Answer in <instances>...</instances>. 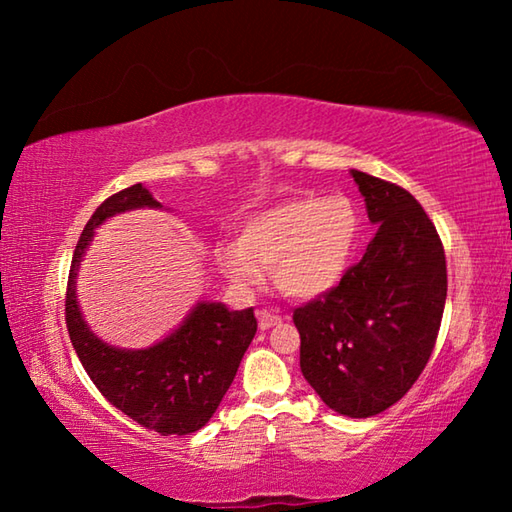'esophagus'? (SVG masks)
Here are the masks:
<instances>
[{
    "label": "esophagus",
    "mask_w": 512,
    "mask_h": 512,
    "mask_svg": "<svg viewBox=\"0 0 512 512\" xmlns=\"http://www.w3.org/2000/svg\"><path fill=\"white\" fill-rule=\"evenodd\" d=\"M257 320H259V329H271V327L282 323V316L273 314V311H268V309H259Z\"/></svg>",
    "instance_id": "obj_1"
}]
</instances>
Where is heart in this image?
<instances>
[{"label": "heart", "mask_w": 512, "mask_h": 512, "mask_svg": "<svg viewBox=\"0 0 512 512\" xmlns=\"http://www.w3.org/2000/svg\"><path fill=\"white\" fill-rule=\"evenodd\" d=\"M359 214L345 196H296L250 214L237 244L216 248V262L239 289H253L271 266L277 289L318 298L341 282L357 246Z\"/></svg>", "instance_id": "1"}]
</instances>
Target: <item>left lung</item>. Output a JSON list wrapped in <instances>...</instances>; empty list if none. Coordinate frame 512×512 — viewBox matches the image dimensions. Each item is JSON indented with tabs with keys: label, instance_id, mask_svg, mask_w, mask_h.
Here are the masks:
<instances>
[{
	"label": "left lung",
	"instance_id": "1",
	"mask_svg": "<svg viewBox=\"0 0 512 512\" xmlns=\"http://www.w3.org/2000/svg\"><path fill=\"white\" fill-rule=\"evenodd\" d=\"M379 223L341 282L293 309L300 368L329 409L370 418L409 393L436 348L447 298L445 248L404 187L352 171Z\"/></svg>",
	"mask_w": 512,
	"mask_h": 512
}]
</instances>
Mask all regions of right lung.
<instances>
[{
    "instance_id": "1",
    "label": "right lung",
    "mask_w": 512,
    "mask_h": 512,
    "mask_svg": "<svg viewBox=\"0 0 512 512\" xmlns=\"http://www.w3.org/2000/svg\"><path fill=\"white\" fill-rule=\"evenodd\" d=\"M158 205L149 189L137 183L97 207L74 248L65 323L85 372L115 409L162 436H187L205 427L235 379L241 357L257 332L255 311H228L219 302H201L162 343L128 352L101 343L83 323L76 305V268L94 228L112 214Z\"/></svg>"
}]
</instances>
